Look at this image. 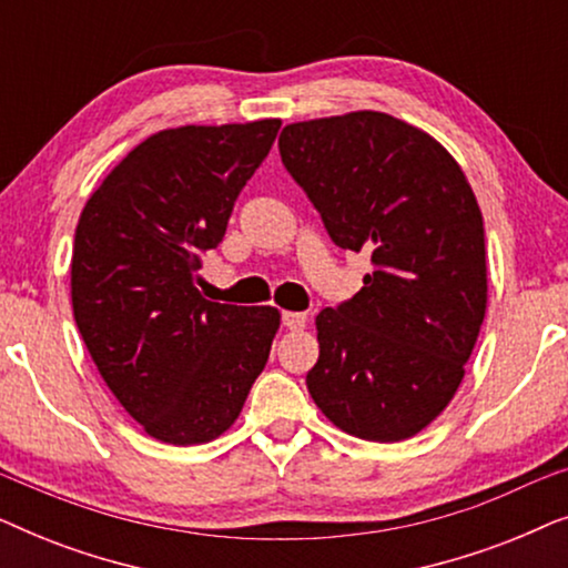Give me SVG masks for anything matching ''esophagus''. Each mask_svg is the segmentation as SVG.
Instances as JSON below:
<instances>
[{"mask_svg":"<svg viewBox=\"0 0 568 568\" xmlns=\"http://www.w3.org/2000/svg\"><path fill=\"white\" fill-rule=\"evenodd\" d=\"M282 323L290 331H302L307 325V315L305 313H284L282 315Z\"/></svg>","mask_w":568,"mask_h":568,"instance_id":"obj_1","label":"esophagus"}]
</instances>
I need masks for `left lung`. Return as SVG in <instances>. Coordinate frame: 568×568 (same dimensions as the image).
Returning a JSON list of instances; mask_svg holds the SVG:
<instances>
[{"label":"left lung","mask_w":568,"mask_h":568,"mask_svg":"<svg viewBox=\"0 0 568 568\" xmlns=\"http://www.w3.org/2000/svg\"><path fill=\"white\" fill-rule=\"evenodd\" d=\"M278 152L333 243L375 266L315 317L307 390L352 437H414L455 398L486 317L476 193L437 139L379 111L290 123Z\"/></svg>","instance_id":"obj_1"}]
</instances>
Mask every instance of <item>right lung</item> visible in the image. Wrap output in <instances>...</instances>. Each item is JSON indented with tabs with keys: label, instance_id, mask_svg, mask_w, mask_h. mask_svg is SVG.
<instances>
[{
	"label": "right lung",
	"instance_id": "add662e5",
	"mask_svg": "<svg viewBox=\"0 0 568 568\" xmlns=\"http://www.w3.org/2000/svg\"><path fill=\"white\" fill-rule=\"evenodd\" d=\"M282 121L146 136L92 191L74 232L72 310L100 377L150 437L206 445L237 422L282 323L276 307L209 302L201 255Z\"/></svg>",
	"mask_w": 568,
	"mask_h": 568
}]
</instances>
